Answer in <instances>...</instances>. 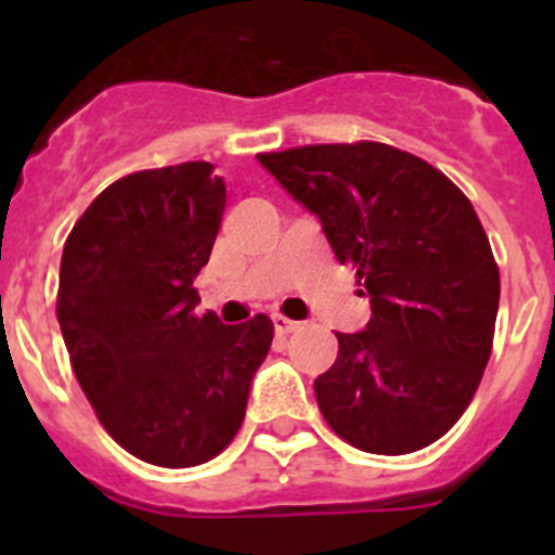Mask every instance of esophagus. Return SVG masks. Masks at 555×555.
Masks as SVG:
<instances>
[{"label": "esophagus", "instance_id": "esophagus-1", "mask_svg": "<svg viewBox=\"0 0 555 555\" xmlns=\"http://www.w3.org/2000/svg\"><path fill=\"white\" fill-rule=\"evenodd\" d=\"M272 325H274V333H278V336H288V333H294V331H297V327H300V322L286 320L283 313H274Z\"/></svg>", "mask_w": 555, "mask_h": 555}]
</instances>
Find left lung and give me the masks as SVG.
<instances>
[{"label": "left lung", "mask_w": 555, "mask_h": 555, "mask_svg": "<svg viewBox=\"0 0 555 555\" xmlns=\"http://www.w3.org/2000/svg\"><path fill=\"white\" fill-rule=\"evenodd\" d=\"M263 169L322 222L370 294L364 331L336 333L313 380L345 442L377 455L448 434L492 356L500 272L473 203L439 169L377 141L261 152Z\"/></svg>", "instance_id": "obj_1"}]
</instances>
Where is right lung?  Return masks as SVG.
I'll use <instances>...</instances> for the list:
<instances>
[{
    "instance_id": "1",
    "label": "right lung",
    "mask_w": 555,
    "mask_h": 555,
    "mask_svg": "<svg viewBox=\"0 0 555 555\" xmlns=\"http://www.w3.org/2000/svg\"><path fill=\"white\" fill-rule=\"evenodd\" d=\"M228 191L205 160L127 175L77 219L63 247L57 322L102 428L155 467H197L238 434L274 327L267 313L197 317L194 278Z\"/></svg>"
}]
</instances>
